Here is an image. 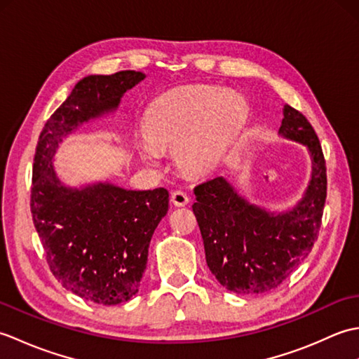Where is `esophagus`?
<instances>
[{
	"mask_svg": "<svg viewBox=\"0 0 359 359\" xmlns=\"http://www.w3.org/2000/svg\"><path fill=\"white\" fill-rule=\"evenodd\" d=\"M171 202L175 205V207H185V205L189 202V199H188V196H187V193H184V191H174L172 194H171Z\"/></svg>",
	"mask_w": 359,
	"mask_h": 359,
	"instance_id": "34e87169",
	"label": "esophagus"
}]
</instances>
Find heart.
I'll return each instance as SVG.
<instances>
[{
  "instance_id": "obj_1",
  "label": "heart",
  "mask_w": 359,
  "mask_h": 359,
  "mask_svg": "<svg viewBox=\"0 0 359 359\" xmlns=\"http://www.w3.org/2000/svg\"><path fill=\"white\" fill-rule=\"evenodd\" d=\"M247 103L233 90L210 85L172 89L149 106L143 121L148 142L139 144L144 162H158L157 148L177 144V160L189 172L215 166L241 131Z\"/></svg>"
}]
</instances>
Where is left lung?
<instances>
[{
  "instance_id": "obj_1",
  "label": "left lung",
  "mask_w": 359,
  "mask_h": 359,
  "mask_svg": "<svg viewBox=\"0 0 359 359\" xmlns=\"http://www.w3.org/2000/svg\"><path fill=\"white\" fill-rule=\"evenodd\" d=\"M279 133L307 144L313 174L304 199L284 215H269L234 193L222 177L194 188V216L211 273L238 294L278 288L313 248L323 224L327 168L321 143L302 112L284 104Z\"/></svg>"
}]
</instances>
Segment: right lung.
Returning <instances> with one entry per match:
<instances>
[{
  "label": "right lung",
  "mask_w": 359,
  "mask_h": 359,
  "mask_svg": "<svg viewBox=\"0 0 359 359\" xmlns=\"http://www.w3.org/2000/svg\"><path fill=\"white\" fill-rule=\"evenodd\" d=\"M143 72L89 75L46 121L36 143L30 212L53 276L83 299L116 306L139 292L148 247L168 211L165 188L128 191L109 184L69 189L52 168L62 137L117 108Z\"/></svg>",
  "instance_id": "obj_1"
}]
</instances>
